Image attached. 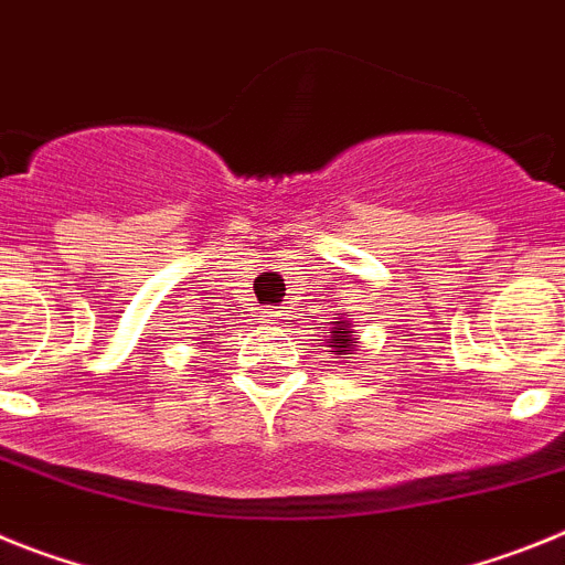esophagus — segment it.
I'll return each mask as SVG.
<instances>
[{
    "instance_id": "esophagus-1",
    "label": "esophagus",
    "mask_w": 565,
    "mask_h": 565,
    "mask_svg": "<svg viewBox=\"0 0 565 565\" xmlns=\"http://www.w3.org/2000/svg\"><path fill=\"white\" fill-rule=\"evenodd\" d=\"M278 316H284V312H269V318H278Z\"/></svg>"
}]
</instances>
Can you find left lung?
<instances>
[{
	"label": "left lung",
	"instance_id": "left-lung-1",
	"mask_svg": "<svg viewBox=\"0 0 565 565\" xmlns=\"http://www.w3.org/2000/svg\"><path fill=\"white\" fill-rule=\"evenodd\" d=\"M355 338L350 332V323L347 321H335L330 335V347H335V355H352L355 352Z\"/></svg>",
	"mask_w": 565,
	"mask_h": 565
}]
</instances>
